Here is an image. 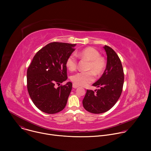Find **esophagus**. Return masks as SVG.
I'll return each instance as SVG.
<instances>
[{
  "label": "esophagus",
  "instance_id": "obj_1",
  "mask_svg": "<svg viewBox=\"0 0 151 151\" xmlns=\"http://www.w3.org/2000/svg\"><path fill=\"white\" fill-rule=\"evenodd\" d=\"M73 88H78V86L77 85H76L75 83H73Z\"/></svg>",
  "mask_w": 151,
  "mask_h": 151
}]
</instances>
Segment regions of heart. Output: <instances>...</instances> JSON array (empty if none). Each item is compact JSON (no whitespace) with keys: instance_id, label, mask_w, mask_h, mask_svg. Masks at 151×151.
Wrapping results in <instances>:
<instances>
[{"instance_id":"b5f03b06","label":"heart","mask_w":151,"mask_h":151,"mask_svg":"<svg viewBox=\"0 0 151 151\" xmlns=\"http://www.w3.org/2000/svg\"><path fill=\"white\" fill-rule=\"evenodd\" d=\"M75 55L81 60L88 61L87 70L89 71L79 72L73 75L71 79L74 83L81 86L87 85L94 81V73L97 76H99L105 70L106 59L100 55L99 52L96 49L93 47H87L75 52V54H70L67 58L66 66L70 71H74L77 68L78 62Z\"/></svg>"}]
</instances>
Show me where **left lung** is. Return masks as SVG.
Returning a JSON list of instances; mask_svg holds the SVG:
<instances>
[{
  "mask_svg": "<svg viewBox=\"0 0 151 151\" xmlns=\"http://www.w3.org/2000/svg\"><path fill=\"white\" fill-rule=\"evenodd\" d=\"M107 55L106 69L101 78L93 84L100 87L95 90H87L83 99L86 111L93 114H102L110 110L122 93L124 75L121 61L111 47H103Z\"/></svg>",
  "mask_w": 151,
  "mask_h": 151,
  "instance_id": "8db88e82",
  "label": "left lung"
}]
</instances>
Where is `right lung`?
Returning a JSON list of instances; mask_svg holds the SVG:
<instances>
[{
	"label": "right lung",
	"mask_w": 151,
	"mask_h": 151,
	"mask_svg": "<svg viewBox=\"0 0 151 151\" xmlns=\"http://www.w3.org/2000/svg\"><path fill=\"white\" fill-rule=\"evenodd\" d=\"M76 44L54 42L43 47L34 56L27 72V87L35 105L41 111L54 114L65 107L72 83L56 87L66 81V60Z\"/></svg>",
	"instance_id": "obj_1"
}]
</instances>
